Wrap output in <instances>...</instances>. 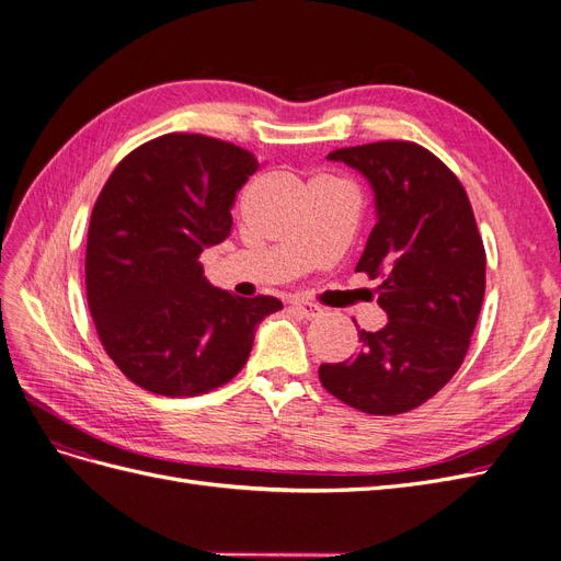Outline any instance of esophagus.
<instances>
[{
  "label": "esophagus",
  "instance_id": "1",
  "mask_svg": "<svg viewBox=\"0 0 561 561\" xmlns=\"http://www.w3.org/2000/svg\"><path fill=\"white\" fill-rule=\"evenodd\" d=\"M290 309L295 311V313H299L301 318H318L320 313H322V309L318 307V304H311V301H307V299H290Z\"/></svg>",
  "mask_w": 561,
  "mask_h": 561
}]
</instances>
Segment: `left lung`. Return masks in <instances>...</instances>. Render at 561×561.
Returning a JSON list of instances; mask_svg holds the SVG:
<instances>
[{
    "label": "left lung",
    "mask_w": 561,
    "mask_h": 561,
    "mask_svg": "<svg viewBox=\"0 0 561 561\" xmlns=\"http://www.w3.org/2000/svg\"><path fill=\"white\" fill-rule=\"evenodd\" d=\"M375 190L377 225L355 271L379 278L386 328L358 330L360 351L320 365L328 393L377 416L431 400L461 367L484 299L486 254L463 184L433 151L383 140L330 151Z\"/></svg>",
    "instance_id": "8db88e82"
}]
</instances>
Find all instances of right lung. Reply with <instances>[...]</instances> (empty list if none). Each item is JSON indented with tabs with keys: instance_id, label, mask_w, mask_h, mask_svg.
Segmentation results:
<instances>
[{
	"instance_id": "add662e5",
	"label": "right lung",
	"mask_w": 561,
	"mask_h": 561,
	"mask_svg": "<svg viewBox=\"0 0 561 561\" xmlns=\"http://www.w3.org/2000/svg\"><path fill=\"white\" fill-rule=\"evenodd\" d=\"M260 163L201 133H165L122 159L87 241V299L100 344L149 393L192 398L243 369L276 297L217 290L198 262L231 231L236 192Z\"/></svg>"
}]
</instances>
